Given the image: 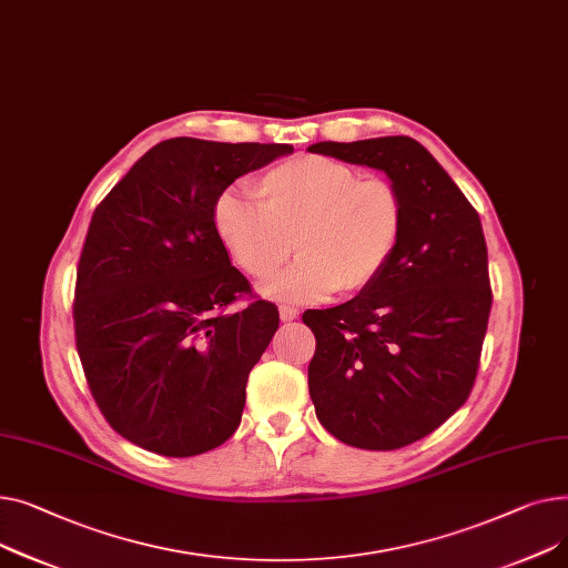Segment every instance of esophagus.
I'll use <instances>...</instances> for the list:
<instances>
[{"label":"esophagus","mask_w":568,"mask_h":568,"mask_svg":"<svg viewBox=\"0 0 568 568\" xmlns=\"http://www.w3.org/2000/svg\"><path fill=\"white\" fill-rule=\"evenodd\" d=\"M300 316V312L295 310V307H291V305H282L280 307V318L284 321V323H288V321H295Z\"/></svg>","instance_id":"esophagus-1"}]
</instances>
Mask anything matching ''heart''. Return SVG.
Masks as SVG:
<instances>
[{
	"label": "heart",
	"instance_id": "heart-1",
	"mask_svg": "<svg viewBox=\"0 0 568 568\" xmlns=\"http://www.w3.org/2000/svg\"><path fill=\"white\" fill-rule=\"evenodd\" d=\"M256 192L258 202L241 187L222 190L213 226L231 258L256 280L275 275L295 245L300 258L263 286L275 300L359 293L383 275L402 241V194L342 160H284L258 179Z\"/></svg>",
	"mask_w": 568,
	"mask_h": 568
}]
</instances>
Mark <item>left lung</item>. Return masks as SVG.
Listing matches in <instances>:
<instances>
[{
	"label": "left lung",
	"mask_w": 568,
	"mask_h": 568,
	"mask_svg": "<svg viewBox=\"0 0 568 568\" xmlns=\"http://www.w3.org/2000/svg\"><path fill=\"white\" fill-rule=\"evenodd\" d=\"M310 151L385 172L404 202L402 241L383 275L344 305L303 314L316 337V417L351 447H406L447 422L477 378L493 303L481 220L413 138Z\"/></svg>",
	"instance_id": "1"
}]
</instances>
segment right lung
Wrapping results in <instances>:
<instances>
[{
  "instance_id": "right-lung-1",
  "label": "right lung",
  "mask_w": 568,
  "mask_h": 568,
  "mask_svg": "<svg viewBox=\"0 0 568 568\" xmlns=\"http://www.w3.org/2000/svg\"><path fill=\"white\" fill-rule=\"evenodd\" d=\"M291 144L174 138L146 151L93 211L75 284V344L110 426L142 449L196 456L239 428L252 366L280 327L268 300L243 293L213 226L239 176Z\"/></svg>"
}]
</instances>
